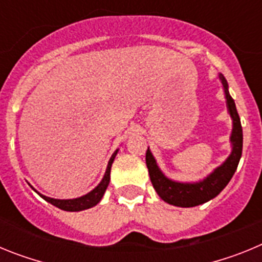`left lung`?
<instances>
[{"label": "left lung", "mask_w": 262, "mask_h": 262, "mask_svg": "<svg viewBox=\"0 0 262 262\" xmlns=\"http://www.w3.org/2000/svg\"><path fill=\"white\" fill-rule=\"evenodd\" d=\"M219 80L223 85L224 94H226V103L228 114L232 118V133L230 136V142L232 145L231 155L226 159L222 165L215 168L207 177L196 182H180L166 177L156 163L149 147L145 154V163H147L148 172L151 177V182L159 196L166 203L177 207H194L209 202L223 190L227 184L231 181L235 174L240 157L243 152V128L240 123V118L236 110L235 101L230 96L228 84L222 73H219Z\"/></svg>", "instance_id": "obj_1"}]
</instances>
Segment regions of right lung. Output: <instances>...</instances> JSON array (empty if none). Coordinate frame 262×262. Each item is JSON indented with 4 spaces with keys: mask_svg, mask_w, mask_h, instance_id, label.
I'll list each match as a JSON object with an SVG mask.
<instances>
[{
    "mask_svg": "<svg viewBox=\"0 0 262 262\" xmlns=\"http://www.w3.org/2000/svg\"><path fill=\"white\" fill-rule=\"evenodd\" d=\"M118 151H119V149H117V151L113 154V156L110 157V160H108L107 168H106V172L105 174H103V178L101 180V182L94 187L93 190L89 191V193L85 194V195L78 196V198H73V200H55V198H50V196H46L43 195V194L38 193L34 187H32V189H34V190H35L36 193L43 198V200L47 201V202L51 203V205L56 206V207H59V209L64 210V211H82V210L94 207L97 203H99V201L102 200L103 194H105L106 189H107L108 182H110L111 165H113V163H114V159L115 156H117Z\"/></svg>",
    "mask_w": 262,
    "mask_h": 262,
    "instance_id": "1",
    "label": "right lung"
}]
</instances>
